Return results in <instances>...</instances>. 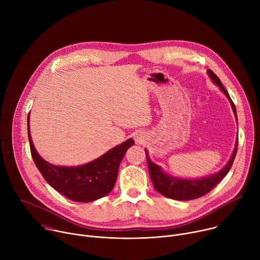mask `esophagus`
Wrapping results in <instances>:
<instances>
[{
	"label": "esophagus",
	"mask_w": 260,
	"mask_h": 260,
	"mask_svg": "<svg viewBox=\"0 0 260 260\" xmlns=\"http://www.w3.org/2000/svg\"><path fill=\"white\" fill-rule=\"evenodd\" d=\"M135 140H136V142H138V143H143L145 139H144V136H142L141 134H138V135H136Z\"/></svg>",
	"instance_id": "obj_1"
}]
</instances>
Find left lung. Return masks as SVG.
<instances>
[{"mask_svg": "<svg viewBox=\"0 0 260 260\" xmlns=\"http://www.w3.org/2000/svg\"><path fill=\"white\" fill-rule=\"evenodd\" d=\"M207 72H208V75L212 79V81L216 85H218L219 88L223 91V93L228 96L229 101L231 102L232 108L234 110L236 119L238 121L236 106H235L234 102L232 101L228 90L224 88L223 85H222L220 79L215 75V74L211 70H208ZM238 141L239 140H237L235 150L233 152V155H232L230 161L226 164V166L223 169L214 175L207 176V177H204L201 179H193V180L177 178V177H173L169 174H166L165 172H162V170L159 166H157L156 164H154L150 160V158L148 157V154H147L148 151L145 150L146 156H147L148 169H149L150 178H151V181L153 183V186H154L155 190L158 193H160L169 199L176 200V201H189V200H194V199L204 197L205 194L210 192L230 172V170L233 166V162L235 160L236 154H237Z\"/></svg>", "mask_w": 260, "mask_h": 260, "instance_id": "left-lung-1", "label": "left lung"}]
</instances>
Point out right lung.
<instances>
[{"label": "right lung", "mask_w": 260, "mask_h": 260, "mask_svg": "<svg viewBox=\"0 0 260 260\" xmlns=\"http://www.w3.org/2000/svg\"><path fill=\"white\" fill-rule=\"evenodd\" d=\"M27 134L31 157L43 178L56 191L79 203L93 202L111 192L117 179L120 162L128 148L135 144L133 139H128L88 164L60 167L49 164L36 151L29 134V113Z\"/></svg>", "instance_id": "add662e5"}]
</instances>
